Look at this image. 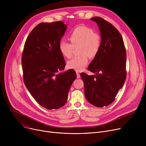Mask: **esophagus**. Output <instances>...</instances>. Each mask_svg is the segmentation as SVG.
Returning <instances> with one entry per match:
<instances>
[{
  "instance_id": "1",
  "label": "esophagus",
  "mask_w": 146,
  "mask_h": 146,
  "mask_svg": "<svg viewBox=\"0 0 146 146\" xmlns=\"http://www.w3.org/2000/svg\"><path fill=\"white\" fill-rule=\"evenodd\" d=\"M76 74H77V78H80V75L79 74V73L78 72V71H76Z\"/></svg>"
}]
</instances>
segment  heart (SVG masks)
Here are the masks:
<instances>
[{
    "label": "heart",
    "instance_id": "heart-1",
    "mask_svg": "<svg viewBox=\"0 0 146 146\" xmlns=\"http://www.w3.org/2000/svg\"><path fill=\"white\" fill-rule=\"evenodd\" d=\"M71 44L64 40L59 42V50L64 57L69 58L72 56L73 47L79 45L78 52L80 55L73 57L67 62L68 68L81 71L88 63V56L95 57L101 47V38L91 28L85 26H79L72 31L69 35Z\"/></svg>",
    "mask_w": 146,
    "mask_h": 146
}]
</instances>
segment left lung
Wrapping results in <instances>:
<instances>
[{
    "label": "left lung",
    "mask_w": 146,
    "mask_h": 146,
    "mask_svg": "<svg viewBox=\"0 0 146 146\" xmlns=\"http://www.w3.org/2000/svg\"><path fill=\"white\" fill-rule=\"evenodd\" d=\"M98 24L101 33V47L89 65V71L80 73L85 95L93 105L102 108L112 103L126 79V50L123 39L112 24L100 17L90 19Z\"/></svg>",
    "instance_id": "left-lung-1"
}]
</instances>
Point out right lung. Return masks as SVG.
<instances>
[{
  "label": "right lung",
  "instance_id": "1",
  "mask_svg": "<svg viewBox=\"0 0 146 146\" xmlns=\"http://www.w3.org/2000/svg\"><path fill=\"white\" fill-rule=\"evenodd\" d=\"M67 27L63 21L40 23L28 35L22 52L25 85L35 101L47 110L66 104L77 77L73 69L63 72L66 63L58 45Z\"/></svg>",
  "mask_w": 146,
  "mask_h": 146
}]
</instances>
